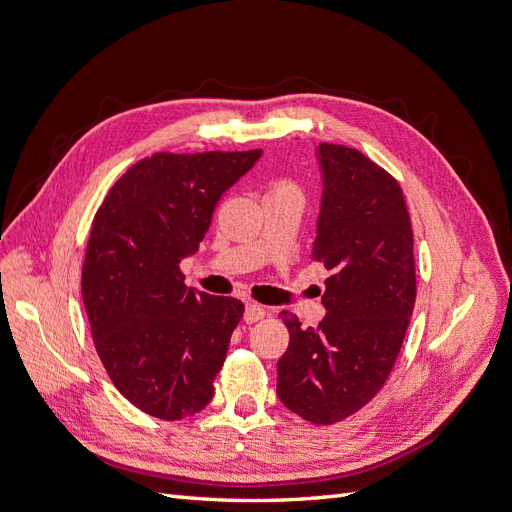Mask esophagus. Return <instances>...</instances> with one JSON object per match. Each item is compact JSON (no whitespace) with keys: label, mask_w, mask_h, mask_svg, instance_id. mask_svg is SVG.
Here are the masks:
<instances>
[{"label":"esophagus","mask_w":512,"mask_h":512,"mask_svg":"<svg viewBox=\"0 0 512 512\" xmlns=\"http://www.w3.org/2000/svg\"><path fill=\"white\" fill-rule=\"evenodd\" d=\"M265 314H267V309L262 307V305H258V303H247V305H245V316H243V320H245L247 324H254V322L265 318Z\"/></svg>","instance_id":"1"}]
</instances>
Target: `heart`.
Listing matches in <instances>:
<instances>
[{
  "label": "heart",
  "mask_w": 512,
  "mask_h": 512,
  "mask_svg": "<svg viewBox=\"0 0 512 512\" xmlns=\"http://www.w3.org/2000/svg\"><path fill=\"white\" fill-rule=\"evenodd\" d=\"M275 192H299V190H297V185H294L292 181L277 179L275 183H271V188H269V194H275Z\"/></svg>",
  "instance_id": "1"
}]
</instances>
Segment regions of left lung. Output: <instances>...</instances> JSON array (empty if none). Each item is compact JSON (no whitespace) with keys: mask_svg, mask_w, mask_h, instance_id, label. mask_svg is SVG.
I'll return each instance as SVG.
<instances>
[{"mask_svg":"<svg viewBox=\"0 0 512 512\" xmlns=\"http://www.w3.org/2000/svg\"><path fill=\"white\" fill-rule=\"evenodd\" d=\"M324 190L314 262L327 316L316 329L280 312L290 344L277 361L282 404L314 425L359 412L389 380L416 301L414 239L393 175L346 145L318 147Z\"/></svg>","mask_w":512,"mask_h":512,"instance_id":"left-lung-1","label":"left lung"}]
</instances>
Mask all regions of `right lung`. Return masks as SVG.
<instances>
[{
    "instance_id": "obj_1",
    "label": "right lung",
    "mask_w": 512,
    "mask_h": 512,
    "mask_svg": "<svg viewBox=\"0 0 512 512\" xmlns=\"http://www.w3.org/2000/svg\"><path fill=\"white\" fill-rule=\"evenodd\" d=\"M262 156L160 151L138 160L104 196L81 273L91 337L117 391L162 421L203 410L245 307L185 286L222 194Z\"/></svg>"
}]
</instances>
